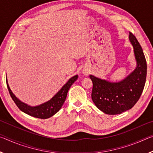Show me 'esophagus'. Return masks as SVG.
Segmentation results:
<instances>
[{
    "instance_id": "esophagus-1",
    "label": "esophagus",
    "mask_w": 153,
    "mask_h": 153,
    "mask_svg": "<svg viewBox=\"0 0 153 153\" xmlns=\"http://www.w3.org/2000/svg\"><path fill=\"white\" fill-rule=\"evenodd\" d=\"M82 74L84 75V76H88V75L89 74H90V71L88 70V69H84L82 70Z\"/></svg>"
}]
</instances>
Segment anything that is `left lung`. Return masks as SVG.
I'll return each instance as SVG.
<instances>
[{"instance_id": "8db88e82", "label": "left lung", "mask_w": 153, "mask_h": 153, "mask_svg": "<svg viewBox=\"0 0 153 153\" xmlns=\"http://www.w3.org/2000/svg\"><path fill=\"white\" fill-rule=\"evenodd\" d=\"M129 39L136 61L134 71L119 82L90 76L93 84L92 101L98 109L108 115H117L131 109L140 97L146 82L147 65L143 51L132 33L129 32Z\"/></svg>"}]
</instances>
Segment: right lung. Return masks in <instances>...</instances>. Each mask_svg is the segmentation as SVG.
<instances>
[{
	"mask_svg": "<svg viewBox=\"0 0 153 153\" xmlns=\"http://www.w3.org/2000/svg\"><path fill=\"white\" fill-rule=\"evenodd\" d=\"M77 78H78V76L77 75H76L74 77H71L68 80V82L61 88V90L51 100H49L48 101L44 102L41 105L35 106V107H32V106L28 105L18 99L13 93L12 92L11 89H10L7 78L6 81L9 94L11 95L12 99L13 100V101L17 106V107L21 111L27 114V115L36 118L47 119L52 117V116L55 115V114H56L61 109L65 100L66 99L67 94L69 89L70 88L71 85L74 84V82Z\"/></svg>",
	"mask_w": 153,
	"mask_h": 153,
	"instance_id": "add662e5",
	"label": "right lung"
}]
</instances>
